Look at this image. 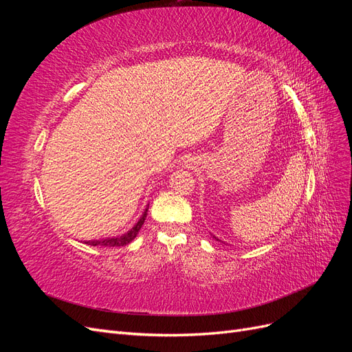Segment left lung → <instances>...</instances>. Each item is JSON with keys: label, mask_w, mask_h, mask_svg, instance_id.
Here are the masks:
<instances>
[{"label": "left lung", "mask_w": 352, "mask_h": 352, "mask_svg": "<svg viewBox=\"0 0 352 352\" xmlns=\"http://www.w3.org/2000/svg\"><path fill=\"white\" fill-rule=\"evenodd\" d=\"M212 238H214V239H216V241H220V239H217V238H216V236H214V235H212ZM220 242H221V241H220Z\"/></svg>", "instance_id": "obj_1"}]
</instances>
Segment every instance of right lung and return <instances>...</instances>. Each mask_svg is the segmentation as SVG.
Segmentation results:
<instances>
[{"label": "right lung", "instance_id": "right-lung-1", "mask_svg": "<svg viewBox=\"0 0 352 352\" xmlns=\"http://www.w3.org/2000/svg\"><path fill=\"white\" fill-rule=\"evenodd\" d=\"M150 206V204H148ZM148 206L144 210L141 219L138 220L133 228L131 230H127L126 233H123V235H119V236H111V238H105V239H94V241H85V243L88 245H92V247H124V245L131 243L136 235L138 232H140V229L142 228L144 221H145V217H146V212H148Z\"/></svg>", "mask_w": 352, "mask_h": 352}]
</instances>
